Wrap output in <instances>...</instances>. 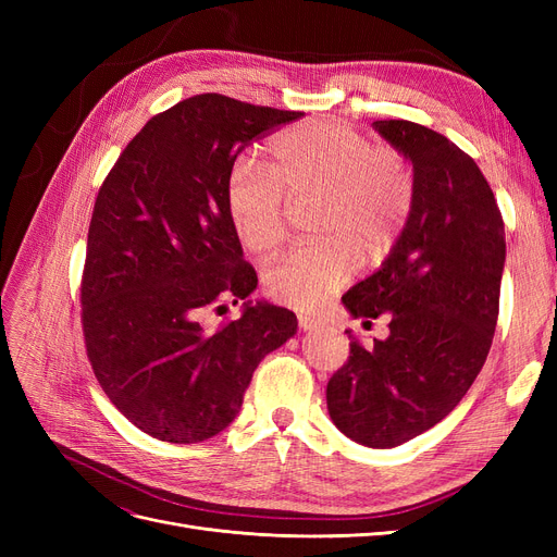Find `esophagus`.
<instances>
[{
    "mask_svg": "<svg viewBox=\"0 0 557 557\" xmlns=\"http://www.w3.org/2000/svg\"><path fill=\"white\" fill-rule=\"evenodd\" d=\"M325 325V320L320 318H307V315H299V327L305 332H313V330H320Z\"/></svg>",
    "mask_w": 557,
    "mask_h": 557,
    "instance_id": "obj_1",
    "label": "esophagus"
}]
</instances>
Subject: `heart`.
<instances>
[{"instance_id":"heart-1","label":"heart","mask_w":557,"mask_h":557,"mask_svg":"<svg viewBox=\"0 0 557 557\" xmlns=\"http://www.w3.org/2000/svg\"><path fill=\"white\" fill-rule=\"evenodd\" d=\"M283 195H318L313 227L327 237L269 269L267 290L281 305L315 309L356 272L358 248L372 260L393 248L411 213L413 176L395 150L374 148L342 123L318 121L274 137L267 170L239 162L230 174V221L258 256L276 250L288 232Z\"/></svg>"}]
</instances>
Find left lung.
Instances as JSON below:
<instances>
[{
  "label": "left lung",
  "mask_w": 557,
  "mask_h": 557,
  "mask_svg": "<svg viewBox=\"0 0 557 557\" xmlns=\"http://www.w3.org/2000/svg\"><path fill=\"white\" fill-rule=\"evenodd\" d=\"M372 127L413 166V205L387 258L342 297L362 325L391 334L327 383L332 423L369 448H393L444 420L476 381L493 344L507 242L495 195L465 150L409 121Z\"/></svg>",
  "instance_id": "left-lung-1"
}]
</instances>
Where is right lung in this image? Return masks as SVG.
<instances>
[{
    "mask_svg": "<svg viewBox=\"0 0 557 557\" xmlns=\"http://www.w3.org/2000/svg\"><path fill=\"white\" fill-rule=\"evenodd\" d=\"M301 117L225 95H195L150 117L99 188L81 283L83 336L113 407L170 444L207 442L237 418L264 356L297 315L264 299L239 320L207 307L258 288L227 211L242 150ZM221 309V307H218Z\"/></svg>",
    "mask_w": 557,
    "mask_h": 557,
    "instance_id": "1",
    "label": "right lung"
}]
</instances>
